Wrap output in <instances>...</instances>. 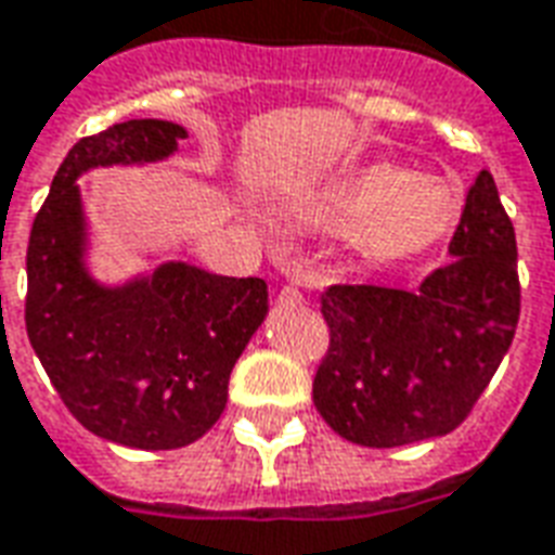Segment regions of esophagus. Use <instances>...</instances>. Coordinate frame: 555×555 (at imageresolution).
I'll list each match as a JSON object with an SVG mask.
<instances>
[{
  "label": "esophagus",
  "instance_id": "esophagus-1",
  "mask_svg": "<svg viewBox=\"0 0 555 555\" xmlns=\"http://www.w3.org/2000/svg\"><path fill=\"white\" fill-rule=\"evenodd\" d=\"M282 297H285V300H300L302 294H300V288L288 285V288H282Z\"/></svg>",
  "mask_w": 555,
  "mask_h": 555
}]
</instances>
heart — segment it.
Here are the masks:
<instances>
[{
    "mask_svg": "<svg viewBox=\"0 0 555 555\" xmlns=\"http://www.w3.org/2000/svg\"><path fill=\"white\" fill-rule=\"evenodd\" d=\"M464 214V195L446 178L413 175L396 163H360L279 198L276 217L291 231L341 234L360 270H386L434 253Z\"/></svg>",
    "mask_w": 555,
    "mask_h": 555,
    "instance_id": "b5f03b06",
    "label": "heart"
}]
</instances>
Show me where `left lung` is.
<instances>
[{"label":"left lung","instance_id":"8db88e82","mask_svg":"<svg viewBox=\"0 0 555 555\" xmlns=\"http://www.w3.org/2000/svg\"><path fill=\"white\" fill-rule=\"evenodd\" d=\"M449 255L418 291L333 285L321 297L330 350L312 398L338 437L369 449L446 437L496 374L520 282L514 225L488 169L466 193Z\"/></svg>","mask_w":555,"mask_h":555}]
</instances>
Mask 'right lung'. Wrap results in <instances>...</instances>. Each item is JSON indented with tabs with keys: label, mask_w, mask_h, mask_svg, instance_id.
Segmentation results:
<instances>
[{
	"label": "right lung",
	"mask_w": 555,
	"mask_h": 555,
	"mask_svg": "<svg viewBox=\"0 0 555 555\" xmlns=\"http://www.w3.org/2000/svg\"><path fill=\"white\" fill-rule=\"evenodd\" d=\"M186 130L133 118L79 139L35 217L26 253V333L43 372L82 428L163 452L217 425L229 377L264 324V279H234L169 258L125 282L91 270V225L79 178L109 166L163 163Z\"/></svg>",
	"instance_id": "add662e5"
}]
</instances>
